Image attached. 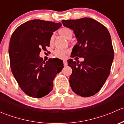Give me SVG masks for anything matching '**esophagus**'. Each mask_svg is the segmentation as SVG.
<instances>
[{
    "instance_id": "esophagus-1",
    "label": "esophagus",
    "mask_w": 124,
    "mask_h": 124,
    "mask_svg": "<svg viewBox=\"0 0 124 124\" xmlns=\"http://www.w3.org/2000/svg\"><path fill=\"white\" fill-rule=\"evenodd\" d=\"M63 65H64V66H67V65H68V63H67V61H66V60H63Z\"/></svg>"
}]
</instances>
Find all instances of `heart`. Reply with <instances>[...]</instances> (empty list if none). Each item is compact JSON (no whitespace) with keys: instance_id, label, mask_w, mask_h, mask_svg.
I'll list each match as a JSON object with an SVG mask.
<instances>
[{"instance_id":"obj_1","label":"heart","mask_w":124,"mask_h":124,"mask_svg":"<svg viewBox=\"0 0 124 124\" xmlns=\"http://www.w3.org/2000/svg\"><path fill=\"white\" fill-rule=\"evenodd\" d=\"M59 34L62 37H64L65 38L67 39H71L73 36V31L67 27H62L59 29L58 31ZM54 42V36L52 35L50 39V43L53 44ZM68 53V50H56L54 52V54L56 57L59 58L63 59L65 58V55Z\"/></svg>"}]
</instances>
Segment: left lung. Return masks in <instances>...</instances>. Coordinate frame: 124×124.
Listing matches in <instances>:
<instances>
[{"mask_svg": "<svg viewBox=\"0 0 124 124\" xmlns=\"http://www.w3.org/2000/svg\"><path fill=\"white\" fill-rule=\"evenodd\" d=\"M73 30L77 40L71 57H83V62L68 60L72 68L70 86L78 95L89 97L99 92L108 78L114 57L111 37L107 29L91 18L62 21ZM77 58V57H76Z\"/></svg>", "mask_w": 124, "mask_h": 124, "instance_id": "left-lung-1", "label": "left lung"}]
</instances>
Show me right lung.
Instances as JSON below:
<instances>
[{
	"instance_id": "1",
	"label": "right lung",
	"mask_w": 124,
	"mask_h": 124,
	"mask_svg": "<svg viewBox=\"0 0 124 124\" xmlns=\"http://www.w3.org/2000/svg\"><path fill=\"white\" fill-rule=\"evenodd\" d=\"M61 23L32 20L18 26L12 33L9 46L10 66L22 91L29 97L39 98L52 91L53 81L61 69L55 68L56 59L45 61L41 50L50 46L53 32Z\"/></svg>"
}]
</instances>
